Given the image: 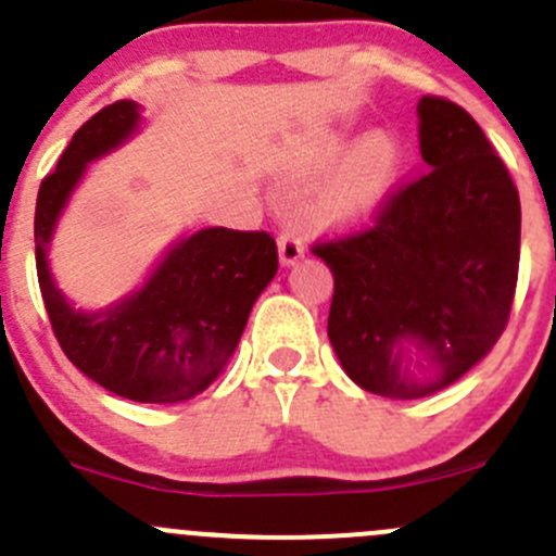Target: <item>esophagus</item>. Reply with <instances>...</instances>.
<instances>
[{"label":"esophagus","mask_w":556,"mask_h":556,"mask_svg":"<svg viewBox=\"0 0 556 556\" xmlns=\"http://www.w3.org/2000/svg\"><path fill=\"white\" fill-rule=\"evenodd\" d=\"M304 239H301L293 228L279 233V263H282V266H295V263L304 257Z\"/></svg>","instance_id":"34e87169"}]
</instances>
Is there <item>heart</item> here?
<instances>
[{
	"label": "heart",
	"mask_w": 556,
	"mask_h": 556,
	"mask_svg": "<svg viewBox=\"0 0 556 556\" xmlns=\"http://www.w3.org/2000/svg\"><path fill=\"white\" fill-rule=\"evenodd\" d=\"M333 150L341 153L344 144H336ZM397 169H401L397 139L387 131H371L357 142L333 182L314 199V223L344 228L371 217L390 193Z\"/></svg>",
	"instance_id": "1"
}]
</instances>
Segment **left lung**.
Segmentation results:
<instances>
[{
	"mask_svg": "<svg viewBox=\"0 0 556 556\" xmlns=\"http://www.w3.org/2000/svg\"><path fill=\"white\" fill-rule=\"evenodd\" d=\"M417 115L425 172L368 231L314 247L333 274L341 368L395 401L444 390L495 346L519 271V193L479 123L439 97Z\"/></svg>",
	"mask_w": 556,
	"mask_h": 556,
	"instance_id": "left-lung-1",
	"label": "left lung"
}]
</instances>
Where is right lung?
Segmentation results:
<instances>
[{"label":"right lung","instance_id":"right-lung-1","mask_svg":"<svg viewBox=\"0 0 556 556\" xmlns=\"http://www.w3.org/2000/svg\"><path fill=\"white\" fill-rule=\"evenodd\" d=\"M142 106L115 102L77 128L39 185L37 277L64 355L104 390L137 403H182L215 382L237 352L257 295L277 274L266 231L201 228L166 247L144 282L104 309H77L50 271V242L88 164L142 128Z\"/></svg>","mask_w":556,"mask_h":556}]
</instances>
